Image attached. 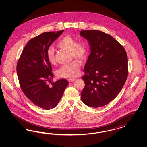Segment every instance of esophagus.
I'll list each match as a JSON object with an SVG mask.
<instances>
[{"label":"esophagus","instance_id":"34e87169","mask_svg":"<svg viewBox=\"0 0 147 147\" xmlns=\"http://www.w3.org/2000/svg\"><path fill=\"white\" fill-rule=\"evenodd\" d=\"M75 80H76V79H68V82H70V83L72 82H73V81H74Z\"/></svg>","mask_w":147,"mask_h":147}]
</instances>
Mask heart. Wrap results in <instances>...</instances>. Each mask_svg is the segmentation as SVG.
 Here are the masks:
<instances>
[{"label":"heart","mask_w":147,"mask_h":147,"mask_svg":"<svg viewBox=\"0 0 147 147\" xmlns=\"http://www.w3.org/2000/svg\"><path fill=\"white\" fill-rule=\"evenodd\" d=\"M58 47L70 51L71 58H76L80 61L86 59L88 55V49L84 42H77L75 38L67 35L59 41ZM47 59L51 65L56 64L55 55L53 49L49 48L46 53ZM80 64L76 60L63 65L57 71L58 76L64 78L72 79L79 76Z\"/></svg>","instance_id":"obj_1"}]
</instances>
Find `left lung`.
<instances>
[{
  "label": "left lung",
  "mask_w": 147,
  "mask_h": 147,
  "mask_svg": "<svg viewBox=\"0 0 147 147\" xmlns=\"http://www.w3.org/2000/svg\"><path fill=\"white\" fill-rule=\"evenodd\" d=\"M91 52L82 77L85 86L81 99L85 105L100 107L116 98L128 74L126 50L111 35L98 30H82Z\"/></svg>",
  "instance_id": "obj_1"
}]
</instances>
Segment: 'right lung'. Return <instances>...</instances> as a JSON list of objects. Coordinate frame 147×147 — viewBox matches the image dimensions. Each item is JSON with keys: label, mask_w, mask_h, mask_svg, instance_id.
<instances>
[{"label": "right lung", "mask_w": 147, "mask_h": 147, "mask_svg": "<svg viewBox=\"0 0 147 147\" xmlns=\"http://www.w3.org/2000/svg\"><path fill=\"white\" fill-rule=\"evenodd\" d=\"M64 30L42 33L31 38L22 50L16 65L20 86L35 105L50 110L59 102L68 85L65 79L53 82L52 68L46 53Z\"/></svg>", "instance_id": "obj_1"}]
</instances>
